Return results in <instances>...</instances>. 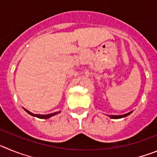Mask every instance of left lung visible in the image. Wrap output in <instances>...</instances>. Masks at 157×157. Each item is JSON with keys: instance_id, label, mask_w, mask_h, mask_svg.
Listing matches in <instances>:
<instances>
[{"instance_id": "obj_1", "label": "left lung", "mask_w": 157, "mask_h": 157, "mask_svg": "<svg viewBox=\"0 0 157 157\" xmlns=\"http://www.w3.org/2000/svg\"><path fill=\"white\" fill-rule=\"evenodd\" d=\"M133 112V111H131V112H128V113H126V114L124 115H120V116H109V117L111 118V119H121V118H124V117H127V116H129L130 114H131Z\"/></svg>"}]
</instances>
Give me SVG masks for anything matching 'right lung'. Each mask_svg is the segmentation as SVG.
<instances>
[{
  "label": "right lung",
  "mask_w": 157,
  "mask_h": 157,
  "mask_svg": "<svg viewBox=\"0 0 157 157\" xmlns=\"http://www.w3.org/2000/svg\"><path fill=\"white\" fill-rule=\"evenodd\" d=\"M24 110L26 111V112L28 113V114H30V116H35V117H37V118H40V119H48V118L52 117V116H55V115L56 114H59V112H60V111H59V112H54V113H51V114H48V115H37V114H33L32 112H29L28 110H27V109H25Z\"/></svg>",
  "instance_id": "right-lung-1"
}]
</instances>
